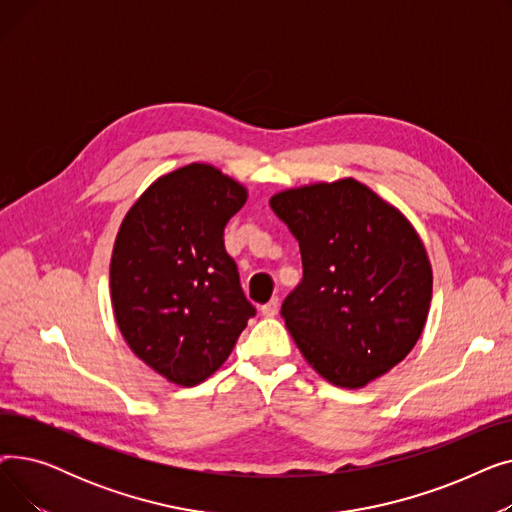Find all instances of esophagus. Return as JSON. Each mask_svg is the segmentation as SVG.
<instances>
[{
  "label": "esophagus",
  "instance_id": "obj_1",
  "mask_svg": "<svg viewBox=\"0 0 512 512\" xmlns=\"http://www.w3.org/2000/svg\"><path fill=\"white\" fill-rule=\"evenodd\" d=\"M278 309H280V299L274 297L270 303H265L259 311H261V315H265V317H274V315H278Z\"/></svg>",
  "mask_w": 512,
  "mask_h": 512
}]
</instances>
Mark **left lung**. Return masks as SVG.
Instances as JSON below:
<instances>
[{
	"label": "left lung",
	"mask_w": 512,
	"mask_h": 512,
	"mask_svg": "<svg viewBox=\"0 0 512 512\" xmlns=\"http://www.w3.org/2000/svg\"><path fill=\"white\" fill-rule=\"evenodd\" d=\"M297 236L303 280L282 303L305 361L332 386L382 378L417 344L434 274L415 226L355 178L311 182L272 195Z\"/></svg>",
	"instance_id": "1"
}]
</instances>
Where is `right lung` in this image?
<instances>
[{
	"mask_svg": "<svg viewBox=\"0 0 512 512\" xmlns=\"http://www.w3.org/2000/svg\"><path fill=\"white\" fill-rule=\"evenodd\" d=\"M247 197L245 184L193 161L153 180L120 224L110 263L116 324L170 384L205 382L255 315L224 249V226Z\"/></svg>",
	"mask_w": 512,
	"mask_h": 512,
	"instance_id": "add662e5",
	"label": "right lung"
}]
</instances>
